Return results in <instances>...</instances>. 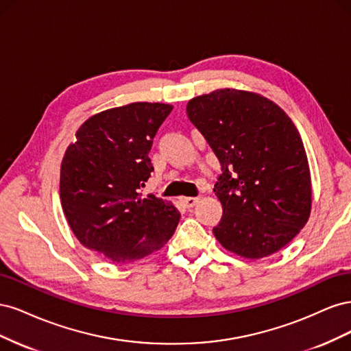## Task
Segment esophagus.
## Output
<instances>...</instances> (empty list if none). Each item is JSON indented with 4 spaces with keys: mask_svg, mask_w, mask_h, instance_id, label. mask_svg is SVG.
<instances>
[{
    "mask_svg": "<svg viewBox=\"0 0 351 351\" xmlns=\"http://www.w3.org/2000/svg\"><path fill=\"white\" fill-rule=\"evenodd\" d=\"M199 199H200V197H182V202H183V205H184V206H187V208H193L195 205H197Z\"/></svg>",
    "mask_w": 351,
    "mask_h": 351,
    "instance_id": "esophagus-1",
    "label": "esophagus"
}]
</instances>
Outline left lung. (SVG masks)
I'll return each instance as SVG.
<instances>
[{"instance_id":"8db88e82","label":"left lung","mask_w":351,"mask_h":351,"mask_svg":"<svg viewBox=\"0 0 351 351\" xmlns=\"http://www.w3.org/2000/svg\"><path fill=\"white\" fill-rule=\"evenodd\" d=\"M187 115L221 162L214 192L222 247L261 259L287 246L312 208L311 169L302 137L277 104L259 93L217 89L190 99Z\"/></svg>"}]
</instances>
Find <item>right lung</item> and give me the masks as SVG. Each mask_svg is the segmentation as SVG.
Wrapping results in <instances>:
<instances>
[{
    "mask_svg": "<svg viewBox=\"0 0 351 351\" xmlns=\"http://www.w3.org/2000/svg\"><path fill=\"white\" fill-rule=\"evenodd\" d=\"M173 105L133 102L92 115L64 154L60 197L74 236L117 263L142 259L171 239L180 212L141 189L154 167L149 151Z\"/></svg>",
    "mask_w": 351,
    "mask_h": 351,
    "instance_id": "1",
    "label": "right lung"
}]
</instances>
